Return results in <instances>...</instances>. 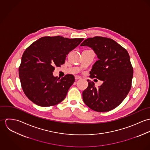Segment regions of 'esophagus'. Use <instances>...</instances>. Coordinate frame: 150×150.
I'll list each match as a JSON object with an SVG mask.
<instances>
[{"label":"esophagus","mask_w":150,"mask_h":150,"mask_svg":"<svg viewBox=\"0 0 150 150\" xmlns=\"http://www.w3.org/2000/svg\"><path fill=\"white\" fill-rule=\"evenodd\" d=\"M75 79H76V80H80V79H81V77H80V76H75Z\"/></svg>","instance_id":"obj_1"}]
</instances>
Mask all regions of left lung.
<instances>
[{
	"label": "left lung",
	"mask_w": 150,
	"mask_h": 150,
	"mask_svg": "<svg viewBox=\"0 0 150 150\" xmlns=\"http://www.w3.org/2000/svg\"><path fill=\"white\" fill-rule=\"evenodd\" d=\"M80 45L91 47L98 58L89 77L103 81L96 88L93 81L87 80L88 86L83 92L84 102L98 112L115 108L125 99L132 86L133 69L128 51L114 40L101 36L88 38Z\"/></svg>",
	"instance_id": "left-lung-1"
}]
</instances>
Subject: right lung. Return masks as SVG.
Returning <instances> with one entry per match:
<instances>
[{
	"label": "right lung",
	"mask_w": 150,
	"mask_h": 150,
	"mask_svg": "<svg viewBox=\"0 0 150 150\" xmlns=\"http://www.w3.org/2000/svg\"><path fill=\"white\" fill-rule=\"evenodd\" d=\"M61 36H44L32 43L24 51L19 67L22 90L35 104L48 107L63 101L74 83L72 74L60 79L53 76L55 67L64 64L66 55L83 40Z\"/></svg>",
	"instance_id": "add662e5"
}]
</instances>
